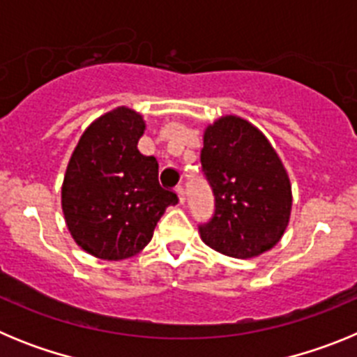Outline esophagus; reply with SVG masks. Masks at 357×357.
Listing matches in <instances>:
<instances>
[{
  "label": "esophagus",
  "mask_w": 357,
  "mask_h": 357,
  "mask_svg": "<svg viewBox=\"0 0 357 357\" xmlns=\"http://www.w3.org/2000/svg\"><path fill=\"white\" fill-rule=\"evenodd\" d=\"M176 195H178V202H181V204H184L185 202V191H184V188H182V185H176Z\"/></svg>",
  "instance_id": "34e87169"
}]
</instances>
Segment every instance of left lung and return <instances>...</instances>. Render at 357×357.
Returning <instances> with one entry per match:
<instances>
[{
  "label": "left lung",
  "mask_w": 357,
  "mask_h": 357,
  "mask_svg": "<svg viewBox=\"0 0 357 357\" xmlns=\"http://www.w3.org/2000/svg\"><path fill=\"white\" fill-rule=\"evenodd\" d=\"M200 162L214 197L211 220L198 223L202 241L238 259L277 245L289 222L291 185L266 137L225 116L207 127Z\"/></svg>",
  "instance_id": "1"
}]
</instances>
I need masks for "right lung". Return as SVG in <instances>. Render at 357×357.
Returning a JSON list of instances; mask_svg holds the SVG:
<instances>
[{"label":"right lung","mask_w":357,"mask_h":357,"mask_svg":"<svg viewBox=\"0 0 357 357\" xmlns=\"http://www.w3.org/2000/svg\"><path fill=\"white\" fill-rule=\"evenodd\" d=\"M144 121L119 107L82 134L62 185V211L73 239L100 259H127L143 250L166 207L178 204L159 184V162L137 141Z\"/></svg>","instance_id":"obj_1"}]
</instances>
